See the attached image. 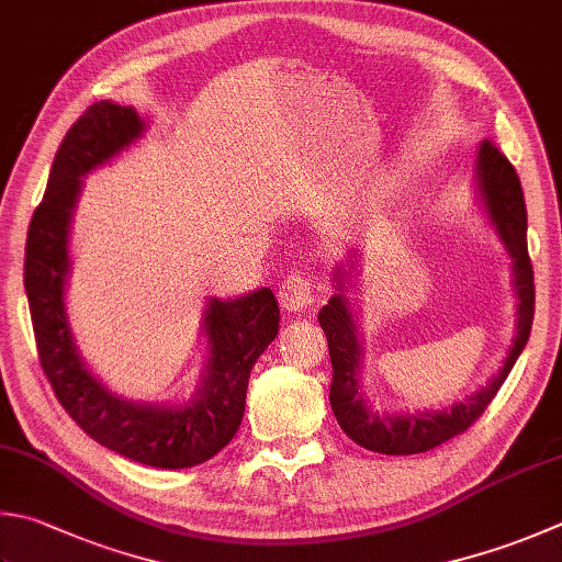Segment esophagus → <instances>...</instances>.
Here are the masks:
<instances>
[{
  "instance_id": "obj_1",
  "label": "esophagus",
  "mask_w": 562,
  "mask_h": 562,
  "mask_svg": "<svg viewBox=\"0 0 562 562\" xmlns=\"http://www.w3.org/2000/svg\"><path fill=\"white\" fill-rule=\"evenodd\" d=\"M313 285L315 283L305 273H289V277H283V281L279 283V301L283 311H303L313 301Z\"/></svg>"
}]
</instances>
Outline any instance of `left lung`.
I'll list each match as a JSON object with an SVG mask.
<instances>
[{
	"label": "left lung",
	"instance_id": "1",
	"mask_svg": "<svg viewBox=\"0 0 562 562\" xmlns=\"http://www.w3.org/2000/svg\"><path fill=\"white\" fill-rule=\"evenodd\" d=\"M477 183L480 193L490 213L496 232L504 241L506 251L514 261V285L518 295V325L516 340L509 349V357L504 359L490 386H484L477 394L470 396L462 404H454L450 411L438 413H418V416H379L369 411L362 394H359V347L355 317L349 313V301L342 293H335L327 305L317 313V321L325 330L327 347H330L333 362V386H330V406L340 428L352 438L357 446L381 454H416L428 452L442 446L450 438L460 436L477 420L486 406L492 404L496 391L509 376L518 355L528 342L533 325V305H536V285H533V267L528 257L526 245V203L521 181H518L516 168L512 166L496 146L486 139L477 154Z\"/></svg>",
	"mask_w": 562,
	"mask_h": 562
}]
</instances>
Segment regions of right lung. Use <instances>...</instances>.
<instances>
[{
    "mask_svg": "<svg viewBox=\"0 0 562 562\" xmlns=\"http://www.w3.org/2000/svg\"><path fill=\"white\" fill-rule=\"evenodd\" d=\"M132 108L94 102L85 110L53 158L46 195L31 217L24 285L38 362L60 406L92 440L134 462L161 470L195 468L227 446L245 416L249 372L279 333L271 289L235 301H210L205 333L210 362L198 398L176 408L139 406L110 394L78 357L63 308L68 273V225L80 176L142 136Z\"/></svg>",
    "mask_w": 562,
    "mask_h": 562,
    "instance_id": "1",
    "label": "right lung"
}]
</instances>
